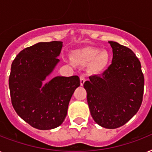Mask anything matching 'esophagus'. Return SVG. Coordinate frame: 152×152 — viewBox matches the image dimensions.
I'll return each mask as SVG.
<instances>
[{
    "label": "esophagus",
    "mask_w": 152,
    "mask_h": 152,
    "mask_svg": "<svg viewBox=\"0 0 152 152\" xmlns=\"http://www.w3.org/2000/svg\"><path fill=\"white\" fill-rule=\"evenodd\" d=\"M80 78V85L83 86V85L84 84L85 81H86V78H85V76H83V75H81Z\"/></svg>",
    "instance_id": "34e87169"
}]
</instances>
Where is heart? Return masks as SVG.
Wrapping results in <instances>:
<instances>
[{
	"label": "heart",
	"mask_w": 152,
	"mask_h": 152,
	"mask_svg": "<svg viewBox=\"0 0 152 152\" xmlns=\"http://www.w3.org/2000/svg\"><path fill=\"white\" fill-rule=\"evenodd\" d=\"M75 61L81 65L90 64V69L92 72H100L104 69L108 61V53L97 48H87L77 50L75 53Z\"/></svg>",
	"instance_id": "obj_1"
}]
</instances>
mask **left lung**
Masks as SVG:
<instances>
[{
    "label": "left lung",
    "mask_w": 152,
    "mask_h": 152,
    "mask_svg": "<svg viewBox=\"0 0 152 152\" xmlns=\"http://www.w3.org/2000/svg\"><path fill=\"white\" fill-rule=\"evenodd\" d=\"M112 64L102 74L84 83L91 116L102 127L115 129L127 123L140 108L144 78L139 59L133 50L108 41Z\"/></svg>",
    "instance_id": "8db88e82"
}]
</instances>
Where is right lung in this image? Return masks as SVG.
Here are the masks:
<instances>
[{"label":"right lung","mask_w":152,"mask_h":152,"mask_svg":"<svg viewBox=\"0 0 152 152\" xmlns=\"http://www.w3.org/2000/svg\"><path fill=\"white\" fill-rule=\"evenodd\" d=\"M61 41L40 42L21 50L12 64L9 89L16 113L38 129H51L65 120L69 101L80 85L78 76H56L42 87L59 59Z\"/></svg>","instance_id":"add662e5"}]
</instances>
